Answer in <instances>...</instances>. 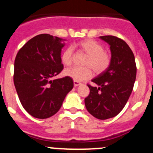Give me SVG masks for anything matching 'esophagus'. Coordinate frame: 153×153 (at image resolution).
<instances>
[{
	"mask_svg": "<svg viewBox=\"0 0 153 153\" xmlns=\"http://www.w3.org/2000/svg\"><path fill=\"white\" fill-rule=\"evenodd\" d=\"M82 85V83H81V82H78V81L74 80V86H75V87H78V85Z\"/></svg>",
	"mask_w": 153,
	"mask_h": 153,
	"instance_id": "1",
	"label": "esophagus"
}]
</instances>
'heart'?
<instances>
[{
    "label": "heart",
    "instance_id": "b5f03b06",
    "mask_svg": "<svg viewBox=\"0 0 153 153\" xmlns=\"http://www.w3.org/2000/svg\"><path fill=\"white\" fill-rule=\"evenodd\" d=\"M76 47L87 54L83 63L85 67H74L66 69L64 72L66 76L78 82H82L91 77L92 70L91 67L96 73H102L108 68L111 62V57L104 51L103 46L99 42L86 39L78 42ZM73 55L72 47H68L64 50L61 55V60L64 65H71L73 62Z\"/></svg>",
    "mask_w": 153,
    "mask_h": 153
}]
</instances>
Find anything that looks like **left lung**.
<instances>
[{
	"label": "left lung",
	"instance_id": "1",
	"mask_svg": "<svg viewBox=\"0 0 153 153\" xmlns=\"http://www.w3.org/2000/svg\"><path fill=\"white\" fill-rule=\"evenodd\" d=\"M110 46L111 62L105 71L88 85L89 95L85 99L88 111L96 119L105 120L116 116L128 102L136 78L133 52L126 42L111 35L101 36Z\"/></svg>",
	"mask_w": 153,
	"mask_h": 153
}]
</instances>
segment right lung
Returning <instances> with one entry per match:
<instances>
[{"label": "right lung", "instance_id": "obj_1", "mask_svg": "<svg viewBox=\"0 0 153 153\" xmlns=\"http://www.w3.org/2000/svg\"><path fill=\"white\" fill-rule=\"evenodd\" d=\"M65 40L38 34L21 48L14 61V83L21 105L37 119H48L62 107L73 88L71 78L52 80L64 66L61 53Z\"/></svg>", "mask_w": 153, "mask_h": 153}]
</instances>
